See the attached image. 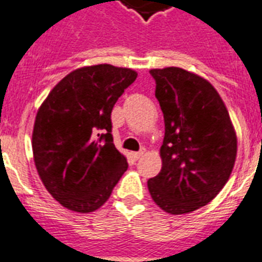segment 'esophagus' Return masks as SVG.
Here are the masks:
<instances>
[{
    "label": "esophagus",
    "instance_id": "34e87169",
    "mask_svg": "<svg viewBox=\"0 0 262 262\" xmlns=\"http://www.w3.org/2000/svg\"><path fill=\"white\" fill-rule=\"evenodd\" d=\"M144 153H145V149H141L140 151H133V153H132V157L135 158V160H138V158L142 157V155H144Z\"/></svg>",
    "mask_w": 262,
    "mask_h": 262
}]
</instances>
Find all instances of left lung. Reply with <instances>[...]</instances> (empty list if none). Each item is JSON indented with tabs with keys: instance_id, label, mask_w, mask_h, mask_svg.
Listing matches in <instances>:
<instances>
[{
	"instance_id": "obj_1",
	"label": "left lung",
	"mask_w": 262,
	"mask_h": 262,
	"mask_svg": "<svg viewBox=\"0 0 262 262\" xmlns=\"http://www.w3.org/2000/svg\"><path fill=\"white\" fill-rule=\"evenodd\" d=\"M156 98L164 113L161 172L148 181L153 201L170 214L209 204L236 162L237 136L212 83L176 67L151 69Z\"/></svg>"
}]
</instances>
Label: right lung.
<instances>
[{
    "instance_id": "1",
    "label": "right lung",
    "mask_w": 262,
    "mask_h": 262,
    "mask_svg": "<svg viewBox=\"0 0 262 262\" xmlns=\"http://www.w3.org/2000/svg\"><path fill=\"white\" fill-rule=\"evenodd\" d=\"M137 72L109 63L70 72L37 112L34 164L46 190L67 209L97 210L127 169L113 144L111 114Z\"/></svg>"
}]
</instances>
